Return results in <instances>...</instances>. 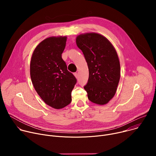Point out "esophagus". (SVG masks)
Returning <instances> with one entry per match:
<instances>
[{"mask_svg":"<svg viewBox=\"0 0 156 156\" xmlns=\"http://www.w3.org/2000/svg\"><path fill=\"white\" fill-rule=\"evenodd\" d=\"M74 75H75V76L76 78H78V74L77 73H74Z\"/></svg>","mask_w":156,"mask_h":156,"instance_id":"34e87169","label":"esophagus"}]
</instances>
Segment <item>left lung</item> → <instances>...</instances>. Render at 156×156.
I'll return each mask as SVG.
<instances>
[{
  "label": "left lung",
  "mask_w": 156,
  "mask_h": 156,
  "mask_svg": "<svg viewBox=\"0 0 156 156\" xmlns=\"http://www.w3.org/2000/svg\"><path fill=\"white\" fill-rule=\"evenodd\" d=\"M76 42L88 66L89 78L84 88L89 100L99 105L108 103L116 93L120 77L115 49L106 37L94 33L79 35Z\"/></svg>",
  "instance_id": "8db88e82"
}]
</instances>
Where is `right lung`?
Wrapping results in <instances>:
<instances>
[{
    "mask_svg": "<svg viewBox=\"0 0 156 156\" xmlns=\"http://www.w3.org/2000/svg\"><path fill=\"white\" fill-rule=\"evenodd\" d=\"M66 37H50L34 49L30 63V75L37 93L48 105L60 109L72 101L76 79L67 70L62 58Z\"/></svg>",
    "mask_w": 156,
    "mask_h": 156,
    "instance_id": "add662e5",
    "label": "right lung"
}]
</instances>
